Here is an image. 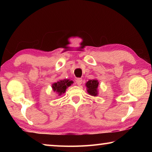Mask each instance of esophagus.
Wrapping results in <instances>:
<instances>
[{
    "label": "esophagus",
    "mask_w": 152,
    "mask_h": 152,
    "mask_svg": "<svg viewBox=\"0 0 152 152\" xmlns=\"http://www.w3.org/2000/svg\"><path fill=\"white\" fill-rule=\"evenodd\" d=\"M76 84H78V86H80V84H82V78H77V79L76 80Z\"/></svg>",
    "instance_id": "1"
}]
</instances>
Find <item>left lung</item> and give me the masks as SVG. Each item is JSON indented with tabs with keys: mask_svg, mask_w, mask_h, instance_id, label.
<instances>
[{
	"mask_svg": "<svg viewBox=\"0 0 152 152\" xmlns=\"http://www.w3.org/2000/svg\"><path fill=\"white\" fill-rule=\"evenodd\" d=\"M87 87V91L88 94L92 96H96L97 95V88L99 86V82L97 80H88L86 84Z\"/></svg>",
	"mask_w": 152,
	"mask_h": 152,
	"instance_id": "1",
	"label": "left lung"
}]
</instances>
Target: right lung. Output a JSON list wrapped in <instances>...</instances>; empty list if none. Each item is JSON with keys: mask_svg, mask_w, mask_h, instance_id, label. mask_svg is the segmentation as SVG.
<instances>
[{"mask_svg": "<svg viewBox=\"0 0 152 152\" xmlns=\"http://www.w3.org/2000/svg\"><path fill=\"white\" fill-rule=\"evenodd\" d=\"M73 83L72 81H70L69 80H60L56 82L52 85V88L54 92H58L59 95H61L64 93L66 88L70 86Z\"/></svg>", "mask_w": 152, "mask_h": 152, "instance_id": "add662e5", "label": "right lung"}]
</instances>
